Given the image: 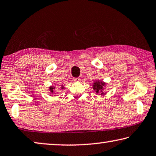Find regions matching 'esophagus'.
Instances as JSON below:
<instances>
[{
  "label": "esophagus",
  "mask_w": 156,
  "mask_h": 156,
  "mask_svg": "<svg viewBox=\"0 0 156 156\" xmlns=\"http://www.w3.org/2000/svg\"><path fill=\"white\" fill-rule=\"evenodd\" d=\"M73 80H74V81H76V82H77V81H80V77H75V78L73 79Z\"/></svg>",
  "instance_id": "esophagus-1"
}]
</instances>
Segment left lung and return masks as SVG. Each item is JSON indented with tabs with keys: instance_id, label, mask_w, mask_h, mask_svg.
<instances>
[{
	"instance_id": "obj_1",
	"label": "left lung",
	"mask_w": 156,
	"mask_h": 156,
	"mask_svg": "<svg viewBox=\"0 0 156 156\" xmlns=\"http://www.w3.org/2000/svg\"><path fill=\"white\" fill-rule=\"evenodd\" d=\"M105 83L103 81H97L93 83V89H94L97 93H101L102 94H104L103 93V89H104V87L105 86Z\"/></svg>"
}]
</instances>
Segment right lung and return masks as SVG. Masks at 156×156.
I'll list each match as a JSON object with an SVG mask.
<instances>
[{
	"label": "right lung",
	"mask_w": 156,
	"mask_h": 156,
	"mask_svg": "<svg viewBox=\"0 0 156 156\" xmlns=\"http://www.w3.org/2000/svg\"><path fill=\"white\" fill-rule=\"evenodd\" d=\"M62 88H63V87H62ZM54 88V87H52V86H51V87H49V90H51V92H53Z\"/></svg>",
	"instance_id": "1"
}]
</instances>
